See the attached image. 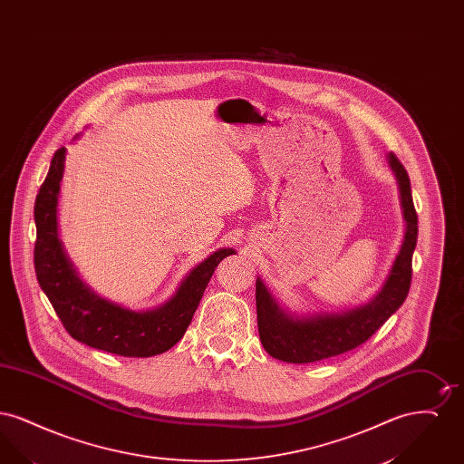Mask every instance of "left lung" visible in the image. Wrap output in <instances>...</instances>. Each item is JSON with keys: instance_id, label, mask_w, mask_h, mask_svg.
<instances>
[{"instance_id": "1", "label": "left lung", "mask_w": 464, "mask_h": 464, "mask_svg": "<svg viewBox=\"0 0 464 464\" xmlns=\"http://www.w3.org/2000/svg\"><path fill=\"white\" fill-rule=\"evenodd\" d=\"M395 172L405 219V237L388 280L365 306L335 313L297 318L280 308L261 280L256 282L257 327L266 352L288 363H311L346 353L363 344L395 311L411 288L412 254L418 243V214L414 208L411 180L405 167L393 153L388 155Z\"/></svg>"}]
</instances>
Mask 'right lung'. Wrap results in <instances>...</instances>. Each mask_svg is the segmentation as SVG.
<instances>
[{"label": "right lung", "mask_w": 464, "mask_h": 464, "mask_svg": "<svg viewBox=\"0 0 464 464\" xmlns=\"http://www.w3.org/2000/svg\"><path fill=\"white\" fill-rule=\"evenodd\" d=\"M64 158L66 148L55 151L34 201V271L40 287L72 339L121 356L165 353L189 327L216 267L235 250L221 248L199 263L161 308L135 313L101 299L76 276L57 238V198Z\"/></svg>", "instance_id": "add662e5"}]
</instances>
